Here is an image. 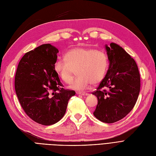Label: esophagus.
<instances>
[{"label":"esophagus","mask_w":156,"mask_h":156,"mask_svg":"<svg viewBox=\"0 0 156 156\" xmlns=\"http://www.w3.org/2000/svg\"><path fill=\"white\" fill-rule=\"evenodd\" d=\"M77 94H80V95H82V96H88V93H86V92H77Z\"/></svg>","instance_id":"34e87169"}]
</instances>
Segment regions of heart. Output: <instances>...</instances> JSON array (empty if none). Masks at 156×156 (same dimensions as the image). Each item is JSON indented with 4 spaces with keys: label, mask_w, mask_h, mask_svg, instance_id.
I'll use <instances>...</instances> for the list:
<instances>
[{
    "label": "heart",
    "mask_w": 156,
    "mask_h": 156,
    "mask_svg": "<svg viewBox=\"0 0 156 156\" xmlns=\"http://www.w3.org/2000/svg\"><path fill=\"white\" fill-rule=\"evenodd\" d=\"M109 67L108 54L90 48H74L68 50L64 58H59L53 64L54 71L65 83L72 79L74 69L78 76L71 81L69 88L85 90L92 83H100L106 77Z\"/></svg>",
    "instance_id": "b5f03b06"
}]
</instances>
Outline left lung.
<instances>
[{
	"mask_svg": "<svg viewBox=\"0 0 156 156\" xmlns=\"http://www.w3.org/2000/svg\"><path fill=\"white\" fill-rule=\"evenodd\" d=\"M109 67L106 77L92 92L98 98L93 113L98 120L113 123L123 119L135 105L140 88L135 61L120 46L106 45Z\"/></svg>",
	"mask_w": 156,
	"mask_h": 156,
	"instance_id": "left-lung-1",
	"label": "left lung"
}]
</instances>
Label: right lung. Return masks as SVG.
<instances>
[{
    "label": "right lung",
    "instance_id": "add662e5",
    "mask_svg": "<svg viewBox=\"0 0 156 156\" xmlns=\"http://www.w3.org/2000/svg\"><path fill=\"white\" fill-rule=\"evenodd\" d=\"M58 50L42 44L21 59L15 76V90L24 112L36 123L51 125L66 112L74 90H66L53 69Z\"/></svg>",
    "mask_w": 156,
    "mask_h": 156
}]
</instances>
